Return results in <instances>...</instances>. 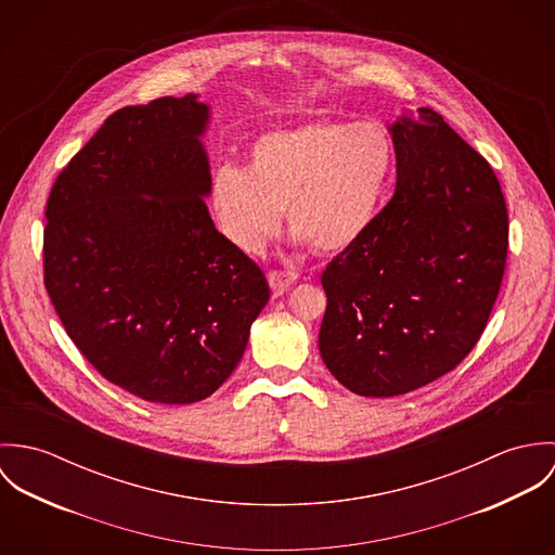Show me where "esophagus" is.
I'll return each mask as SVG.
<instances>
[{"label": "esophagus", "instance_id": "obj_1", "mask_svg": "<svg viewBox=\"0 0 555 555\" xmlns=\"http://www.w3.org/2000/svg\"><path fill=\"white\" fill-rule=\"evenodd\" d=\"M267 280H269V286L280 295V293L288 291V288L295 284L297 275H295V273H288V271H269V273H267Z\"/></svg>", "mask_w": 555, "mask_h": 555}]
</instances>
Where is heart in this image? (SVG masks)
Returning a JSON list of instances; mask_svg holds the SVG:
<instances>
[{"mask_svg":"<svg viewBox=\"0 0 555 555\" xmlns=\"http://www.w3.org/2000/svg\"><path fill=\"white\" fill-rule=\"evenodd\" d=\"M393 164L396 147L380 124L317 119L258 137L245 170H216L209 201L222 235L241 251H260L286 209L293 235L335 254L376 220Z\"/></svg>","mask_w":555,"mask_h":555,"instance_id":"1","label":"heart"}]
</instances>
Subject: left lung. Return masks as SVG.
Returning a JSON list of instances; mask_svg holds the SVG:
<instances>
[{
  "label": "left lung",
  "instance_id": "1",
  "mask_svg": "<svg viewBox=\"0 0 555 555\" xmlns=\"http://www.w3.org/2000/svg\"><path fill=\"white\" fill-rule=\"evenodd\" d=\"M391 132L396 194L320 278L322 361L365 397L414 391L470 354L508 251L506 201L489 162L434 108Z\"/></svg>",
  "mask_w": 555,
  "mask_h": 555
}]
</instances>
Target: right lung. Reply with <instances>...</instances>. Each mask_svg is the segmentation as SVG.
I'll list each match as a JSON object with an SVG mask.
<instances>
[{"mask_svg": "<svg viewBox=\"0 0 555 555\" xmlns=\"http://www.w3.org/2000/svg\"><path fill=\"white\" fill-rule=\"evenodd\" d=\"M207 117L194 93L115 111L44 211V288L66 333L108 383L158 403L211 396L269 301L203 201Z\"/></svg>", "mask_w": 555, "mask_h": 555, "instance_id": "add662e5", "label": "right lung"}]
</instances>
